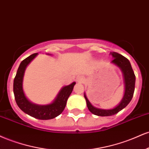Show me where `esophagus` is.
I'll return each mask as SVG.
<instances>
[{
  "label": "esophagus",
  "mask_w": 149,
  "mask_h": 149,
  "mask_svg": "<svg viewBox=\"0 0 149 149\" xmlns=\"http://www.w3.org/2000/svg\"><path fill=\"white\" fill-rule=\"evenodd\" d=\"M78 81L80 82V83H82V82H84V79L82 77H80L78 78Z\"/></svg>",
  "instance_id": "1"
}]
</instances>
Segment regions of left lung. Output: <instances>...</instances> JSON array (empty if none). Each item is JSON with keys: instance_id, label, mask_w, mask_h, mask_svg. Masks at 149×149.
Wrapping results in <instances>:
<instances>
[{"instance_id": "8db88e82", "label": "left lung", "mask_w": 149, "mask_h": 149, "mask_svg": "<svg viewBox=\"0 0 149 149\" xmlns=\"http://www.w3.org/2000/svg\"><path fill=\"white\" fill-rule=\"evenodd\" d=\"M111 54L113 57V59L111 61V63L118 66L123 73L125 86V94H124L123 98L122 99V101L120 102V104L112 109H100L94 107L91 104V102H89L88 98L84 94V97L86 101L88 110L92 113L99 116H112V115H114L119 112L120 110L124 109L130 103L131 100L132 98L134 91L135 75H134V71L132 70V66H131L130 61L126 58L122 56L121 54L116 53V52H112Z\"/></svg>"}]
</instances>
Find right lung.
Listing matches in <instances>:
<instances>
[{
  "label": "right lung",
  "instance_id": "add662e5",
  "mask_svg": "<svg viewBox=\"0 0 149 149\" xmlns=\"http://www.w3.org/2000/svg\"><path fill=\"white\" fill-rule=\"evenodd\" d=\"M38 53L33 54L22 61L14 79L13 91L17 105L24 112L31 116L40 120L52 119L60 115L65 107L67 100L72 91L75 82L64 86L61 90L57 97L52 104L38 105L33 104L26 97L22 88V81L26 66L34 58Z\"/></svg>",
  "mask_w": 149,
  "mask_h": 149
}]
</instances>
